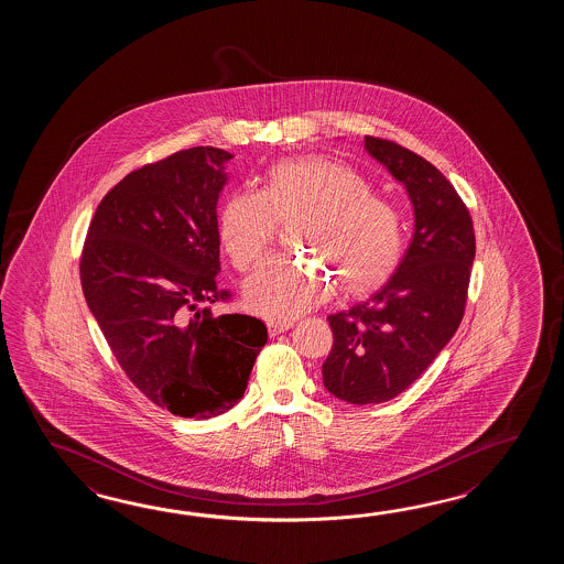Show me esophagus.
I'll return each instance as SVG.
<instances>
[{"mask_svg":"<svg viewBox=\"0 0 564 564\" xmlns=\"http://www.w3.org/2000/svg\"><path fill=\"white\" fill-rule=\"evenodd\" d=\"M290 326H294V323H290V321H268V330H270V336L280 335V333L288 330Z\"/></svg>","mask_w":564,"mask_h":564,"instance_id":"34e87169","label":"esophagus"}]
</instances>
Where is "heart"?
I'll list each match as a JSON object with an SVG mask.
<instances>
[{
	"label": "heart",
	"instance_id": "1",
	"mask_svg": "<svg viewBox=\"0 0 564 564\" xmlns=\"http://www.w3.org/2000/svg\"><path fill=\"white\" fill-rule=\"evenodd\" d=\"M306 214L302 246L326 265L272 256L246 280L250 311L272 321L294 318L323 304L336 276L348 292L377 286L395 268L405 228L395 205L372 195L357 169L333 156H299L265 171L260 192H238L219 216V240L238 270L252 268L274 241L278 217Z\"/></svg>",
	"mask_w": 564,
	"mask_h": 564
}]
</instances>
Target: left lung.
<instances>
[{"instance_id": "obj_1", "label": "left lung", "mask_w": 564, "mask_h": 564, "mask_svg": "<svg viewBox=\"0 0 564 564\" xmlns=\"http://www.w3.org/2000/svg\"><path fill=\"white\" fill-rule=\"evenodd\" d=\"M367 153L405 185L415 229L395 274L348 311L328 316V393L383 403L417 381L464 318L476 236L468 207L430 161L393 141L365 137Z\"/></svg>"}]
</instances>
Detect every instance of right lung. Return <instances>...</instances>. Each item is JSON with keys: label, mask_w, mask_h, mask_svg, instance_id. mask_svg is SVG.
<instances>
[{"label": "right lung", "mask_w": 564, "mask_h": 564, "mask_svg": "<svg viewBox=\"0 0 564 564\" xmlns=\"http://www.w3.org/2000/svg\"><path fill=\"white\" fill-rule=\"evenodd\" d=\"M231 153L193 147L129 173L86 234L80 282L108 347L134 387L180 417L234 408L268 340L265 324L199 304L217 286V199Z\"/></svg>", "instance_id": "1"}]
</instances>
